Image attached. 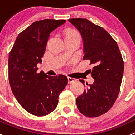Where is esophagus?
Segmentation results:
<instances>
[{
  "mask_svg": "<svg viewBox=\"0 0 135 135\" xmlns=\"http://www.w3.org/2000/svg\"><path fill=\"white\" fill-rule=\"evenodd\" d=\"M76 80V79L70 77V76H69V77H68V81H69V84H71V83L74 82V81H75Z\"/></svg>",
  "mask_w": 135,
  "mask_h": 135,
  "instance_id": "obj_1",
  "label": "esophagus"
}]
</instances>
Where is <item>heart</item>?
<instances>
[{"instance_id": "1", "label": "heart", "mask_w": 135, "mask_h": 135, "mask_svg": "<svg viewBox=\"0 0 135 135\" xmlns=\"http://www.w3.org/2000/svg\"><path fill=\"white\" fill-rule=\"evenodd\" d=\"M65 37H77L80 38V35L78 31L75 30H68L65 33Z\"/></svg>"}]
</instances>
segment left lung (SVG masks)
I'll return each instance as SVG.
<instances>
[{
    "label": "left lung",
    "mask_w": 135,
    "mask_h": 135,
    "mask_svg": "<svg viewBox=\"0 0 135 135\" xmlns=\"http://www.w3.org/2000/svg\"><path fill=\"white\" fill-rule=\"evenodd\" d=\"M69 21L81 33L84 60L93 65L91 75L95 80L92 84L79 80L87 88L76 99V105L85 116H100L112 107L119 95L124 69L123 58L117 42L103 27L87 19Z\"/></svg>",
    "instance_id": "left-lung-1"
}]
</instances>
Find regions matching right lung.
<instances>
[{"mask_svg": "<svg viewBox=\"0 0 135 135\" xmlns=\"http://www.w3.org/2000/svg\"><path fill=\"white\" fill-rule=\"evenodd\" d=\"M65 20L36 21L20 32L9 54L8 79L12 93L26 111L36 116L52 112L59 94L68 84L62 74L48 76L38 73L50 34L62 25Z\"/></svg>", "mask_w": 135, "mask_h": 135, "instance_id": "obj_1", "label": "right lung"}]
</instances>
